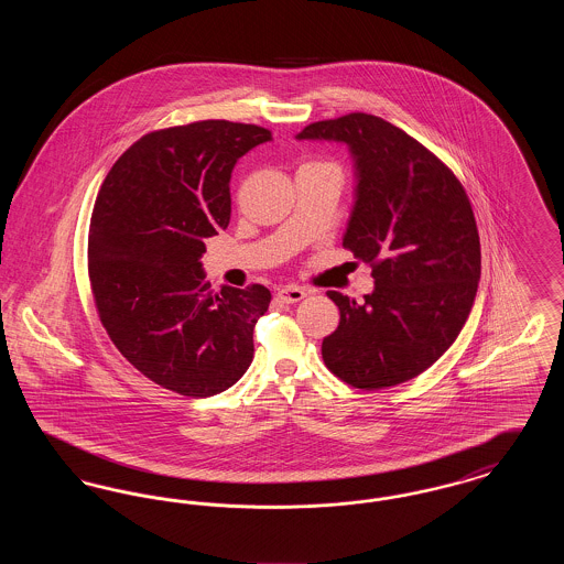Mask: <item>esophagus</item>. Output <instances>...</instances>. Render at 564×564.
I'll list each match as a JSON object with an SVG mask.
<instances>
[{"instance_id": "1", "label": "esophagus", "mask_w": 564, "mask_h": 564, "mask_svg": "<svg viewBox=\"0 0 564 564\" xmlns=\"http://www.w3.org/2000/svg\"><path fill=\"white\" fill-rule=\"evenodd\" d=\"M279 300L281 302H285V304H294V302H300L302 297H306L308 292L306 290H302V288H295V285H288V288H283V290H279Z\"/></svg>"}]
</instances>
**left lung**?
Returning a JSON list of instances; mask_svg holds the SVG:
<instances>
[{
    "label": "left lung",
    "instance_id": "left-lung-1",
    "mask_svg": "<svg viewBox=\"0 0 564 564\" xmlns=\"http://www.w3.org/2000/svg\"><path fill=\"white\" fill-rule=\"evenodd\" d=\"M295 139L349 148L355 203L343 245L372 267L355 302L327 292L340 323L323 338L325 366L375 391L425 372L460 334L480 281V237L455 173L425 145L372 113L308 124Z\"/></svg>",
    "mask_w": 564,
    "mask_h": 564
}]
</instances>
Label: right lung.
Instances as JSON below:
<instances>
[{"label":"right lung","mask_w":564,"mask_h":564,"mask_svg":"<svg viewBox=\"0 0 564 564\" xmlns=\"http://www.w3.org/2000/svg\"><path fill=\"white\" fill-rule=\"evenodd\" d=\"M272 134L203 120L141 137L99 189L88 274L111 343L156 384L209 398L253 359V327L269 311L264 285L209 290L205 239L228 228L232 169Z\"/></svg>","instance_id":"obj_1"}]
</instances>
